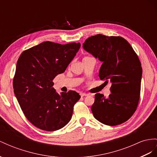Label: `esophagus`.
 Wrapping results in <instances>:
<instances>
[{
    "mask_svg": "<svg viewBox=\"0 0 157 157\" xmlns=\"http://www.w3.org/2000/svg\"><path fill=\"white\" fill-rule=\"evenodd\" d=\"M80 95H81L82 97H84V96H87V95H88V94H85V93H82L81 94H80Z\"/></svg>",
    "mask_w": 157,
    "mask_h": 157,
    "instance_id": "34e87169",
    "label": "esophagus"
}]
</instances>
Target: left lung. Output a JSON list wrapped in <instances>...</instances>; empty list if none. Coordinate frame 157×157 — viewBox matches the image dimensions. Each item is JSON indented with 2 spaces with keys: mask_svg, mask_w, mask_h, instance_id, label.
<instances>
[{
  "mask_svg": "<svg viewBox=\"0 0 157 157\" xmlns=\"http://www.w3.org/2000/svg\"><path fill=\"white\" fill-rule=\"evenodd\" d=\"M86 51L102 62L99 76L111 82L109 98L96 94L91 106L94 117L115 126L127 121L138 106L143 70L138 56L125 39L97 34L83 44Z\"/></svg>",
  "mask_w": 157,
  "mask_h": 157,
  "instance_id": "1",
  "label": "left lung"
}]
</instances>
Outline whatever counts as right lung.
<instances>
[{"instance_id":"add662e5","label":"right lung","mask_w":157,"mask_h":157,"mask_svg":"<svg viewBox=\"0 0 157 157\" xmlns=\"http://www.w3.org/2000/svg\"><path fill=\"white\" fill-rule=\"evenodd\" d=\"M81 44L44 42L24 51L17 61L13 89L29 121L40 129L54 131L69 123L80 95L75 91L60 94L53 79L63 73Z\"/></svg>"}]
</instances>
